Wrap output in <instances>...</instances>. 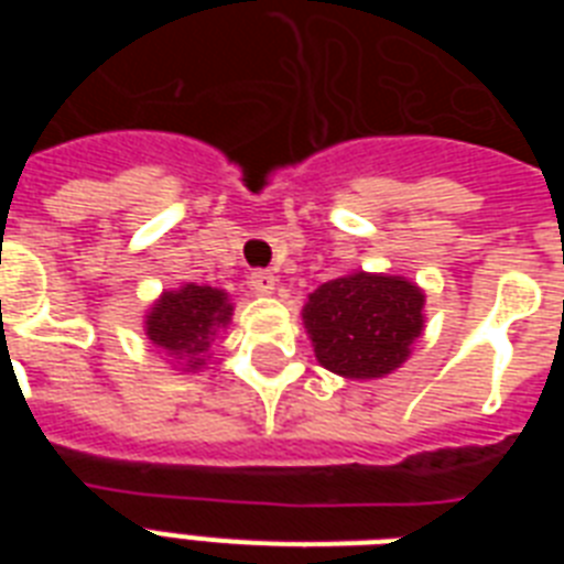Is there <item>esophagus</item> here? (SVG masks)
<instances>
[{
    "mask_svg": "<svg viewBox=\"0 0 564 564\" xmlns=\"http://www.w3.org/2000/svg\"><path fill=\"white\" fill-rule=\"evenodd\" d=\"M248 283H251L254 295H272L274 286H278V278L272 272H265V269H257V272H251Z\"/></svg>",
    "mask_w": 564,
    "mask_h": 564,
    "instance_id": "esophagus-1",
    "label": "esophagus"
}]
</instances>
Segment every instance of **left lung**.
Returning <instances> with one entry per match:
<instances>
[{"mask_svg": "<svg viewBox=\"0 0 564 564\" xmlns=\"http://www.w3.org/2000/svg\"><path fill=\"white\" fill-rule=\"evenodd\" d=\"M424 290L401 274L354 272L322 283L301 310L316 360L345 380H377L410 360Z\"/></svg>", "mask_w": 564, "mask_h": 564, "instance_id": "obj_1", "label": "left lung"}]
</instances>
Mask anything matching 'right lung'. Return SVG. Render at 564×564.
I'll return each mask as SVG.
<instances>
[{"mask_svg": "<svg viewBox=\"0 0 564 564\" xmlns=\"http://www.w3.org/2000/svg\"><path fill=\"white\" fill-rule=\"evenodd\" d=\"M234 301L225 290L181 283L163 290L145 310V339L166 357L175 371H202L213 339L230 325Z\"/></svg>", "mask_w": 564, "mask_h": 564, "instance_id": "add662e5", "label": "right lung"}]
</instances>
